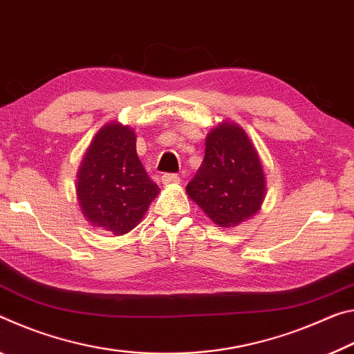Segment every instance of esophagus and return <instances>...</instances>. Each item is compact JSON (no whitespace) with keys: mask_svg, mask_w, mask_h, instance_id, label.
Here are the masks:
<instances>
[{"mask_svg":"<svg viewBox=\"0 0 354 354\" xmlns=\"http://www.w3.org/2000/svg\"><path fill=\"white\" fill-rule=\"evenodd\" d=\"M161 182H163L165 185L178 183L180 182V177H178L177 174H163V176H161Z\"/></svg>","mask_w":354,"mask_h":354,"instance_id":"34e87169","label":"esophagus"}]
</instances>
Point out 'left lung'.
Listing matches in <instances>:
<instances>
[{
    "instance_id": "8db88e82",
    "label": "left lung",
    "mask_w": 354,
    "mask_h": 354,
    "mask_svg": "<svg viewBox=\"0 0 354 354\" xmlns=\"http://www.w3.org/2000/svg\"><path fill=\"white\" fill-rule=\"evenodd\" d=\"M187 193L219 227L256 215L265 198V174L241 127L223 122L208 133L204 161Z\"/></svg>"
}]
</instances>
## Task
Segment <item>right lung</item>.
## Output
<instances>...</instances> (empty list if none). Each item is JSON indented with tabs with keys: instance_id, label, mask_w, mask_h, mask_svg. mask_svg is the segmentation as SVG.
Masks as SVG:
<instances>
[{
	"instance_id": "add662e5",
	"label": "right lung",
	"mask_w": 354,
	"mask_h": 354,
	"mask_svg": "<svg viewBox=\"0 0 354 354\" xmlns=\"http://www.w3.org/2000/svg\"><path fill=\"white\" fill-rule=\"evenodd\" d=\"M158 191L138 158L135 131L115 122L103 127L78 172L77 196L86 219L114 235L127 234Z\"/></svg>"
}]
</instances>
